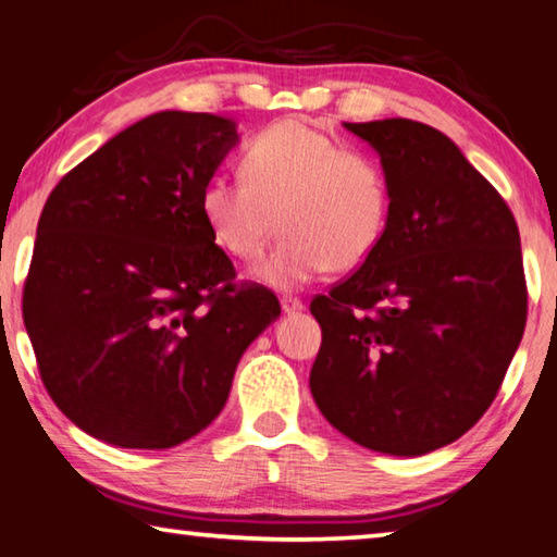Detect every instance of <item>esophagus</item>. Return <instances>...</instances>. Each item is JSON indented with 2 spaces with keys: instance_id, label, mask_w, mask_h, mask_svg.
Listing matches in <instances>:
<instances>
[{
  "instance_id": "1",
  "label": "esophagus",
  "mask_w": 557,
  "mask_h": 557,
  "mask_svg": "<svg viewBox=\"0 0 557 557\" xmlns=\"http://www.w3.org/2000/svg\"><path fill=\"white\" fill-rule=\"evenodd\" d=\"M280 305H282V312H285V314H297V312H301V309H305V301H301L299 297H292V295L282 297Z\"/></svg>"
}]
</instances>
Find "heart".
Returning <instances> with one entry per match:
<instances>
[{"instance_id": "1", "label": "heart", "mask_w": 557, "mask_h": 557, "mask_svg": "<svg viewBox=\"0 0 557 557\" xmlns=\"http://www.w3.org/2000/svg\"><path fill=\"white\" fill-rule=\"evenodd\" d=\"M243 178L211 176L199 209L213 243L231 258L275 250L258 280L295 289L326 272L354 270L373 256L391 211V186L371 154L344 147L305 120H280L243 149Z\"/></svg>"}]
</instances>
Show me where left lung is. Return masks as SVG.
Segmentation results:
<instances>
[{
	"label": "left lung",
	"instance_id": "8db88e82",
	"mask_svg": "<svg viewBox=\"0 0 557 557\" xmlns=\"http://www.w3.org/2000/svg\"><path fill=\"white\" fill-rule=\"evenodd\" d=\"M391 186L373 256L312 299L322 346L309 388L324 418L383 455L420 457L494 403L521 344V235L502 194L422 122H344Z\"/></svg>",
	"mask_w": 557,
	"mask_h": 557
}]
</instances>
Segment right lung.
<instances>
[{
    "label": "right lung",
    "mask_w": 557,
    "mask_h": 557,
    "mask_svg": "<svg viewBox=\"0 0 557 557\" xmlns=\"http://www.w3.org/2000/svg\"><path fill=\"white\" fill-rule=\"evenodd\" d=\"M235 122L164 110L71 169L36 228L24 324L46 391L108 445L166 449L228 400L240 356L280 317L235 282L199 209Z\"/></svg>",
    "instance_id": "obj_1"
}]
</instances>
